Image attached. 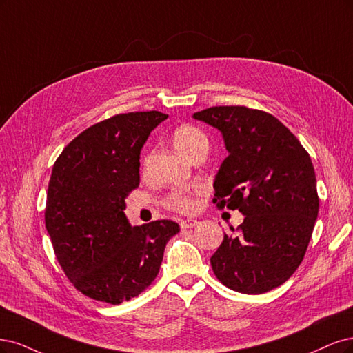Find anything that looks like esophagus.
<instances>
[{
    "label": "esophagus",
    "instance_id": "esophagus-1",
    "mask_svg": "<svg viewBox=\"0 0 353 353\" xmlns=\"http://www.w3.org/2000/svg\"><path fill=\"white\" fill-rule=\"evenodd\" d=\"M198 224H199V221L198 220H193V219H186V220H181L180 221L181 229H192V227H195Z\"/></svg>",
    "mask_w": 353,
    "mask_h": 353
}]
</instances>
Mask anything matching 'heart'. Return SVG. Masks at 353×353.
Returning a JSON list of instances; mask_svg holds the SVG:
<instances>
[{
    "label": "heart",
    "mask_w": 353,
    "mask_h": 353,
    "mask_svg": "<svg viewBox=\"0 0 353 353\" xmlns=\"http://www.w3.org/2000/svg\"><path fill=\"white\" fill-rule=\"evenodd\" d=\"M172 139L176 150L186 158H190L193 154L202 150L208 151L210 146L207 134L199 128L193 126V124H180L179 128L174 129ZM165 205L167 208L177 212H190L196 208V199L192 192L177 189L167 196Z\"/></svg>",
    "instance_id": "heart-1"
}]
</instances>
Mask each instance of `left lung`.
<instances>
[{"instance_id":"left-lung-1","label":"left lung","mask_w":353,"mask_h":353,"mask_svg":"<svg viewBox=\"0 0 353 353\" xmlns=\"http://www.w3.org/2000/svg\"><path fill=\"white\" fill-rule=\"evenodd\" d=\"M193 117L219 129L229 151L212 202L245 215L211 256L215 277L248 294L279 288L302 263L320 207L310 154L265 111L225 105Z\"/></svg>"}]
</instances>
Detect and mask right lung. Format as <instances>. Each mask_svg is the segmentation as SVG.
I'll list each match as a JSON object with an SVG mask.
<instances>
[{"label": "right lung", "instance_id": "1", "mask_svg": "<svg viewBox=\"0 0 353 353\" xmlns=\"http://www.w3.org/2000/svg\"><path fill=\"white\" fill-rule=\"evenodd\" d=\"M168 116L139 111L88 128L54 163L45 227L64 274L85 296L119 305L141 294L160 271L180 227L157 220L132 227L123 210L139 186L141 150Z\"/></svg>", "mask_w": 353, "mask_h": 353}]
</instances>
